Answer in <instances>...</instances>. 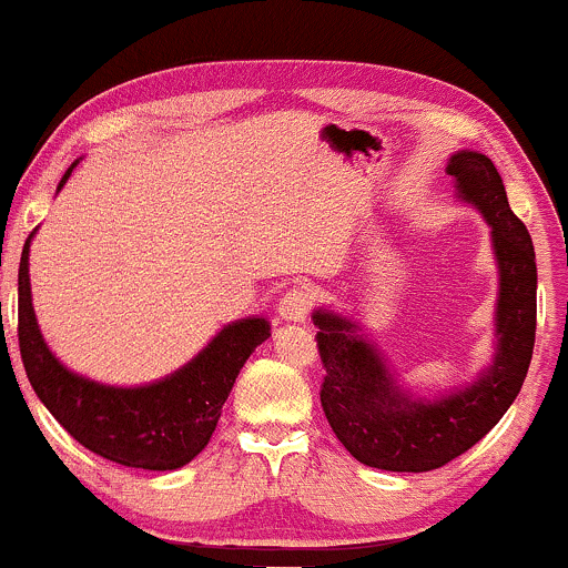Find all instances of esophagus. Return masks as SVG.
Returning <instances> with one entry per match:
<instances>
[{"mask_svg":"<svg viewBox=\"0 0 568 568\" xmlns=\"http://www.w3.org/2000/svg\"><path fill=\"white\" fill-rule=\"evenodd\" d=\"M313 304H315L313 291L304 288V285H294V288L285 291V296L280 298L277 304L280 321L304 323L310 317V313H313Z\"/></svg>","mask_w":568,"mask_h":568,"instance_id":"esophagus-1","label":"esophagus"}]
</instances>
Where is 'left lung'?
Listing matches in <instances>:
<instances>
[{
    "label": "left lung",
    "instance_id": "left-lung-1",
    "mask_svg": "<svg viewBox=\"0 0 568 568\" xmlns=\"http://www.w3.org/2000/svg\"><path fill=\"white\" fill-rule=\"evenodd\" d=\"M458 199L490 226L498 261L496 355L471 385L439 398H417L390 375L358 326L315 310L323 377L321 407L355 460L385 471H432L475 447L520 394L537 334V255L523 221L509 210L494 161L458 151L447 161Z\"/></svg>",
    "mask_w": 568,
    "mask_h": 568
}]
</instances>
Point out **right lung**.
I'll return each instance as SVG.
<instances>
[{"mask_svg":"<svg viewBox=\"0 0 568 568\" xmlns=\"http://www.w3.org/2000/svg\"><path fill=\"white\" fill-rule=\"evenodd\" d=\"M74 164L61 178L59 191ZM31 236L34 232L18 266V347L40 402L80 445L121 466L170 471L196 458L215 432L240 369L255 347L270 339V321L245 317L229 323L196 358L159 383L136 388L93 383L67 369L42 339L31 307Z\"/></svg>","mask_w":568,"mask_h":568,"instance_id":"obj_1","label":"right lung"}]
</instances>
